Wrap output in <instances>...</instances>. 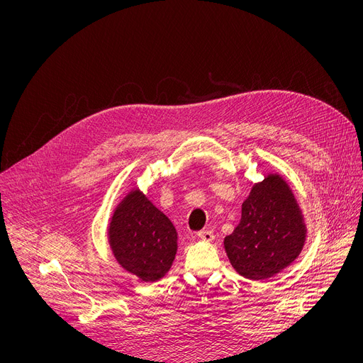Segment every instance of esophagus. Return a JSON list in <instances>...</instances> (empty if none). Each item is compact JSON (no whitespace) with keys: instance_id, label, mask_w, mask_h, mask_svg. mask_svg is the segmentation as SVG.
I'll use <instances>...</instances> for the list:
<instances>
[{"instance_id":"obj_1","label":"esophagus","mask_w":363,"mask_h":363,"mask_svg":"<svg viewBox=\"0 0 363 363\" xmlns=\"http://www.w3.org/2000/svg\"><path fill=\"white\" fill-rule=\"evenodd\" d=\"M196 236H199V239L203 242L214 240V233L211 232V230H201V232L196 233Z\"/></svg>"}]
</instances>
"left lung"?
Wrapping results in <instances>:
<instances>
[{
  "label": "left lung",
  "mask_w": 363,
  "mask_h": 363,
  "mask_svg": "<svg viewBox=\"0 0 363 363\" xmlns=\"http://www.w3.org/2000/svg\"><path fill=\"white\" fill-rule=\"evenodd\" d=\"M307 228L286 181L271 174L255 184L242 204V218L224 249L232 267L252 281L268 279L298 257Z\"/></svg>",
  "instance_id": "obj_1"
}]
</instances>
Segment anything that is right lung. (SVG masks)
<instances>
[{
    "label": "right lung",
    "mask_w": 363,
    "mask_h": 363,
    "mask_svg": "<svg viewBox=\"0 0 363 363\" xmlns=\"http://www.w3.org/2000/svg\"><path fill=\"white\" fill-rule=\"evenodd\" d=\"M108 240L120 265L145 282L164 277L178 249L174 224L139 189L130 191L114 210Z\"/></svg>",
    "instance_id": "1"
}]
</instances>
